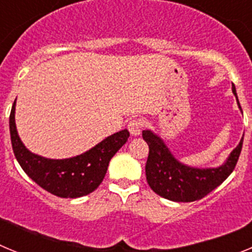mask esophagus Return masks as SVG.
<instances>
[{
	"label": "esophagus",
	"mask_w": 252,
	"mask_h": 252,
	"mask_svg": "<svg viewBox=\"0 0 252 252\" xmlns=\"http://www.w3.org/2000/svg\"><path fill=\"white\" fill-rule=\"evenodd\" d=\"M142 126H144V124H142V121L140 119H133L131 120L130 122H128V131H130V133L132 135V136H139L140 133H141V130H142Z\"/></svg>",
	"instance_id": "34e87169"
}]
</instances>
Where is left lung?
I'll return each instance as SVG.
<instances>
[{
  "instance_id": "1",
  "label": "left lung",
  "mask_w": 252,
  "mask_h": 252,
  "mask_svg": "<svg viewBox=\"0 0 252 252\" xmlns=\"http://www.w3.org/2000/svg\"><path fill=\"white\" fill-rule=\"evenodd\" d=\"M232 92L241 110L233 84ZM142 139L149 145V157L145 166L149 186L160 197L173 202L198 201L217 188L235 169L244 142L242 136L239 145L233 149L221 166L199 169L186 165L175 159L161 137L153 131H142Z\"/></svg>"
}]
</instances>
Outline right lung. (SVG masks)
Listing matches in <instances>:
<instances>
[{
    "label": "right lung",
    "instance_id": "add662e5",
    "mask_svg": "<svg viewBox=\"0 0 252 252\" xmlns=\"http://www.w3.org/2000/svg\"><path fill=\"white\" fill-rule=\"evenodd\" d=\"M15 106L10 113V135L13 154L20 166L37 186L60 198L90 194L102 183L110 160L126 144V128L106 137L86 153L69 159H46L32 154L20 140L15 124Z\"/></svg>",
    "mask_w": 252,
    "mask_h": 252
}]
</instances>
